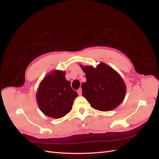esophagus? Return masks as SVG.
I'll list each match as a JSON object with an SVG mask.
<instances>
[{
    "instance_id": "1",
    "label": "esophagus",
    "mask_w": 159,
    "mask_h": 159,
    "mask_svg": "<svg viewBox=\"0 0 159 159\" xmlns=\"http://www.w3.org/2000/svg\"><path fill=\"white\" fill-rule=\"evenodd\" d=\"M77 92H78V93H79V96H81L82 95V89L81 88H80V89H78Z\"/></svg>"
}]
</instances>
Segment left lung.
<instances>
[{
    "mask_svg": "<svg viewBox=\"0 0 159 159\" xmlns=\"http://www.w3.org/2000/svg\"><path fill=\"white\" fill-rule=\"evenodd\" d=\"M85 72L87 81L82 84L83 96L96 110L108 111L122 102L126 86L119 74L106 64L100 63L96 68L80 66Z\"/></svg>",
    "mask_w": 159,
    "mask_h": 159,
    "instance_id": "left-lung-1",
    "label": "left lung"
}]
</instances>
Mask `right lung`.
I'll return each mask as SVG.
<instances>
[{"instance_id": "1", "label": "right lung", "mask_w": 159, "mask_h": 159, "mask_svg": "<svg viewBox=\"0 0 159 159\" xmlns=\"http://www.w3.org/2000/svg\"><path fill=\"white\" fill-rule=\"evenodd\" d=\"M65 74L61 70L55 71L40 83L37 101L39 109L47 116L61 118L72 110L78 93L66 79Z\"/></svg>"}]
</instances>
